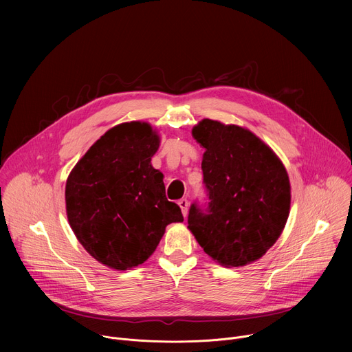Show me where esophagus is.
<instances>
[{
    "label": "esophagus",
    "instance_id": "1",
    "mask_svg": "<svg viewBox=\"0 0 352 352\" xmlns=\"http://www.w3.org/2000/svg\"><path fill=\"white\" fill-rule=\"evenodd\" d=\"M178 205H179V208H181V210H182L184 217H186V214H188V206H189L188 199H185V197L179 199V200H178Z\"/></svg>",
    "mask_w": 352,
    "mask_h": 352
}]
</instances>
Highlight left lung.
<instances>
[{
	"label": "left lung",
	"mask_w": 352,
	"mask_h": 352,
	"mask_svg": "<svg viewBox=\"0 0 352 352\" xmlns=\"http://www.w3.org/2000/svg\"><path fill=\"white\" fill-rule=\"evenodd\" d=\"M202 144L206 204L189 208L188 228L205 252L227 267L262 258L278 239L289 213L288 174L252 132L204 120L192 129Z\"/></svg>",
	"instance_id": "obj_1"
}]
</instances>
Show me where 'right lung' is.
Masks as SVG:
<instances>
[{"mask_svg":"<svg viewBox=\"0 0 352 352\" xmlns=\"http://www.w3.org/2000/svg\"><path fill=\"white\" fill-rule=\"evenodd\" d=\"M160 144L146 122L107 131L78 162L65 186L68 221L98 262L128 270L157 248L170 223L184 221L166 197L163 174L150 164Z\"/></svg>","mask_w":352,"mask_h":352,"instance_id":"add662e5","label":"right lung"}]
</instances>
